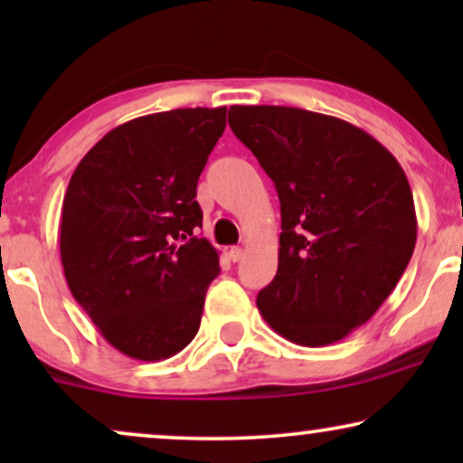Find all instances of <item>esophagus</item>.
Listing matches in <instances>:
<instances>
[{
    "label": "esophagus",
    "instance_id": "esophagus-1",
    "mask_svg": "<svg viewBox=\"0 0 463 463\" xmlns=\"http://www.w3.org/2000/svg\"><path fill=\"white\" fill-rule=\"evenodd\" d=\"M242 257H244V250L240 249V246H233V249H230V259L233 263H238Z\"/></svg>",
    "mask_w": 463,
    "mask_h": 463
}]
</instances>
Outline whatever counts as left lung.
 Here are the masks:
<instances>
[{
    "label": "left lung",
    "instance_id": "obj_1",
    "mask_svg": "<svg viewBox=\"0 0 463 463\" xmlns=\"http://www.w3.org/2000/svg\"><path fill=\"white\" fill-rule=\"evenodd\" d=\"M230 126L280 200L278 271L257 295L259 312L293 344L347 337L388 299L413 255L407 175L363 128L325 113L233 105Z\"/></svg>",
    "mask_w": 463,
    "mask_h": 463
}]
</instances>
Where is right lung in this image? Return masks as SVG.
<instances>
[{
	"instance_id": "1",
	"label": "right lung",
	"mask_w": 463,
	"mask_h": 463,
	"mask_svg": "<svg viewBox=\"0 0 463 463\" xmlns=\"http://www.w3.org/2000/svg\"><path fill=\"white\" fill-rule=\"evenodd\" d=\"M227 107L151 113L107 132L81 157L61 213L69 290L118 352L156 363L200 328L219 252L195 232V187Z\"/></svg>"
}]
</instances>
